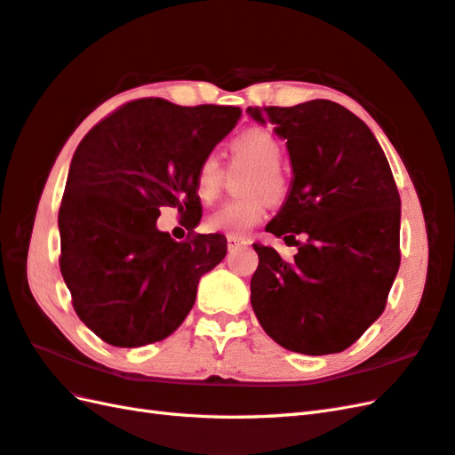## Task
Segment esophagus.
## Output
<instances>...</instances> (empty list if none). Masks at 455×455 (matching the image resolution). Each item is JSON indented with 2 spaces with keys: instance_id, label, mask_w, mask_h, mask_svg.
I'll return each mask as SVG.
<instances>
[{
  "instance_id": "obj_1",
  "label": "esophagus",
  "mask_w": 455,
  "mask_h": 455,
  "mask_svg": "<svg viewBox=\"0 0 455 455\" xmlns=\"http://www.w3.org/2000/svg\"><path fill=\"white\" fill-rule=\"evenodd\" d=\"M244 244H250L248 238H238V236H228V238H227L228 250H236L238 246H244Z\"/></svg>"
}]
</instances>
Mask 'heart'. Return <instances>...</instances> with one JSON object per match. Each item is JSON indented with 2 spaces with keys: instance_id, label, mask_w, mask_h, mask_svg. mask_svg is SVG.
Instances as JSON below:
<instances>
[{
  "instance_id": "1",
  "label": "heart",
  "mask_w": 455,
  "mask_h": 455,
  "mask_svg": "<svg viewBox=\"0 0 455 455\" xmlns=\"http://www.w3.org/2000/svg\"><path fill=\"white\" fill-rule=\"evenodd\" d=\"M230 168L248 166L240 180L238 199H232L207 215L205 228L228 236H244L261 223L269 202H283L289 194V174L281 164L283 143L267 128H248L228 143ZM227 168L215 155H205L194 172V189L199 202L213 204L223 192Z\"/></svg>"
}]
</instances>
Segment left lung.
<instances>
[{
	"label": "left lung",
	"instance_id": "1",
	"mask_svg": "<svg viewBox=\"0 0 455 455\" xmlns=\"http://www.w3.org/2000/svg\"><path fill=\"white\" fill-rule=\"evenodd\" d=\"M287 140L292 180L266 227L299 253L253 244L250 300L273 341L294 353L351 347L379 315L397 275L401 199L368 125L331 100L248 108ZM300 234L302 241H297Z\"/></svg>",
	"mask_w": 455,
	"mask_h": 455
}]
</instances>
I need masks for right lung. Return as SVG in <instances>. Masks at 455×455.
Masks as SVG:
<instances>
[{
	"mask_svg": "<svg viewBox=\"0 0 455 455\" xmlns=\"http://www.w3.org/2000/svg\"><path fill=\"white\" fill-rule=\"evenodd\" d=\"M238 107H178L137 99L83 137L63 189L60 271L79 320L114 347L174 333L192 310L204 273L223 261V235L156 228L163 207L196 227L197 163L235 128Z\"/></svg>",
	"mask_w": 455,
	"mask_h": 455,
	"instance_id": "1",
	"label": "right lung"
}]
</instances>
